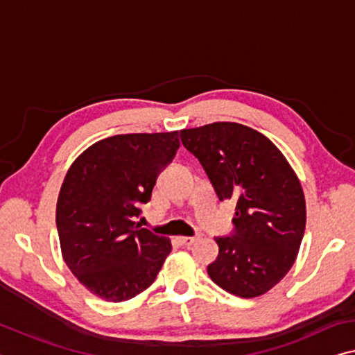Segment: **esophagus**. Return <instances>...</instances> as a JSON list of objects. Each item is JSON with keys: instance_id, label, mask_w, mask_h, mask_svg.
<instances>
[{"instance_id": "obj_1", "label": "esophagus", "mask_w": 355, "mask_h": 355, "mask_svg": "<svg viewBox=\"0 0 355 355\" xmlns=\"http://www.w3.org/2000/svg\"><path fill=\"white\" fill-rule=\"evenodd\" d=\"M200 239V234H196L194 237H178V241H180V245H183V246H189V245H193L196 240H199Z\"/></svg>"}]
</instances>
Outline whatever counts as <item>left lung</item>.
<instances>
[{
	"label": "left lung",
	"instance_id": "left-lung-1",
	"mask_svg": "<svg viewBox=\"0 0 355 355\" xmlns=\"http://www.w3.org/2000/svg\"><path fill=\"white\" fill-rule=\"evenodd\" d=\"M180 139L204 167L218 199L237 202L232 232L215 239L219 252L208 275L237 297L266 294L291 270L305 234L299 178L272 140L239 123L183 129Z\"/></svg>",
	"mask_w": 355,
	"mask_h": 355
}]
</instances>
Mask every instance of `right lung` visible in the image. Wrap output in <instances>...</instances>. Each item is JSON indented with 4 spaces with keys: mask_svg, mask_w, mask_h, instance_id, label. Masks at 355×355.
<instances>
[{
    "mask_svg": "<svg viewBox=\"0 0 355 355\" xmlns=\"http://www.w3.org/2000/svg\"><path fill=\"white\" fill-rule=\"evenodd\" d=\"M180 147L178 132L121 134L87 148L67 171L56 204L63 259L76 278L107 302L145 291L172 250L139 229L140 207Z\"/></svg>",
    "mask_w": 355,
    "mask_h": 355,
    "instance_id": "obj_1",
    "label": "right lung"
}]
</instances>
